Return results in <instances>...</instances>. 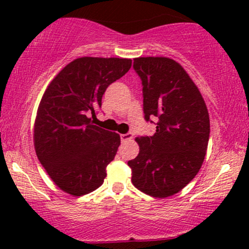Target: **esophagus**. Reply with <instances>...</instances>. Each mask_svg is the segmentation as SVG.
<instances>
[{"label":"esophagus","instance_id":"34e87169","mask_svg":"<svg viewBox=\"0 0 249 249\" xmlns=\"http://www.w3.org/2000/svg\"><path fill=\"white\" fill-rule=\"evenodd\" d=\"M121 139H122V142L132 141V139H133V134H132V133H125V134H121Z\"/></svg>","mask_w":249,"mask_h":249}]
</instances>
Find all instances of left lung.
I'll list each match as a JSON object with an SVG mask.
<instances>
[{
    "label": "left lung",
    "mask_w": 249,
    "mask_h": 249,
    "mask_svg": "<svg viewBox=\"0 0 249 249\" xmlns=\"http://www.w3.org/2000/svg\"><path fill=\"white\" fill-rule=\"evenodd\" d=\"M133 69L142 79L145 121L156 118L157 130L136 138L139 153L127 162L131 180L142 192L166 198L199 172L210 139V116L199 89L179 63L139 57Z\"/></svg>",
    "instance_id": "8db88e82"
}]
</instances>
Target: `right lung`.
Returning a JSON list of instances; mask_svg holds the SVG:
<instances>
[{
  "label": "right lung",
  "mask_w": 249,
  "mask_h": 249,
  "mask_svg": "<svg viewBox=\"0 0 249 249\" xmlns=\"http://www.w3.org/2000/svg\"><path fill=\"white\" fill-rule=\"evenodd\" d=\"M127 58L81 57L59 71L37 110V158L64 192L81 196L98 188L115 158L121 137L93 125L110 84L130 70Z\"/></svg>",
  "instance_id": "add662e5"
}]
</instances>
